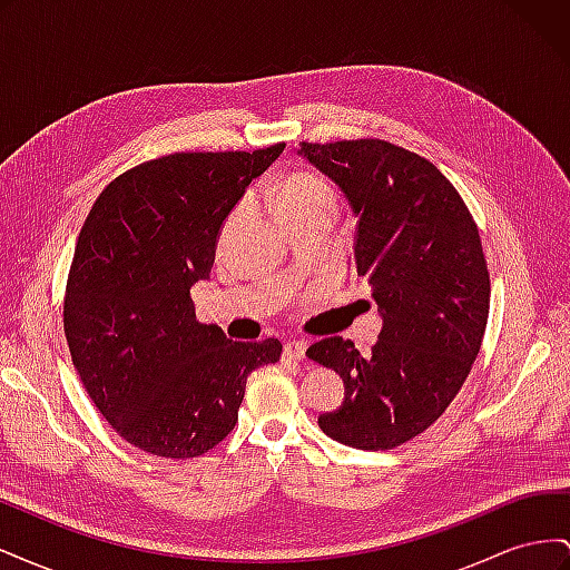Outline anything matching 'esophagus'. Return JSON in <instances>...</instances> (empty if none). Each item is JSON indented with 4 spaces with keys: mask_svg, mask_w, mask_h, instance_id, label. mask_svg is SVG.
<instances>
[{
    "mask_svg": "<svg viewBox=\"0 0 570 570\" xmlns=\"http://www.w3.org/2000/svg\"><path fill=\"white\" fill-rule=\"evenodd\" d=\"M306 347H308V344L304 340L287 342L285 344V356H289V358H304L306 356Z\"/></svg>",
    "mask_w": 570,
    "mask_h": 570,
    "instance_id": "34e87169",
    "label": "esophagus"
}]
</instances>
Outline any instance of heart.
Returning a JSON list of instances; mask_svg holds the SVG:
<instances>
[{"label":"heart","mask_w":570,"mask_h":570,"mask_svg":"<svg viewBox=\"0 0 570 570\" xmlns=\"http://www.w3.org/2000/svg\"><path fill=\"white\" fill-rule=\"evenodd\" d=\"M306 206H327V209H333L335 189L325 178L299 170V174H292L281 185L278 199H275V209L281 214V212L306 209Z\"/></svg>","instance_id":"b5f03b06"}]
</instances>
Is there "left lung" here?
<instances>
[{
  "mask_svg": "<svg viewBox=\"0 0 570 570\" xmlns=\"http://www.w3.org/2000/svg\"><path fill=\"white\" fill-rule=\"evenodd\" d=\"M333 178L356 223L354 266L381 306L371 354L325 337L306 356L344 381V402L318 425L356 450H394L433 425L459 394L490 314L478 226L435 164L387 140L302 142Z\"/></svg>",
  "mask_w": 570,
  "mask_h": 570,
  "instance_id": "8db88e82",
  "label": "left lung"
}]
</instances>
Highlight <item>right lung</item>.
<instances>
[{
    "mask_svg": "<svg viewBox=\"0 0 570 570\" xmlns=\"http://www.w3.org/2000/svg\"><path fill=\"white\" fill-rule=\"evenodd\" d=\"M285 145L178 151L126 170L82 223L63 297L73 366L101 416L154 456L193 459L230 435L247 375L281 340L233 342L195 321L216 239L247 185Z\"/></svg>",
    "mask_w": 570,
    "mask_h": 570,
    "instance_id": "add662e5",
    "label": "right lung"
}]
</instances>
